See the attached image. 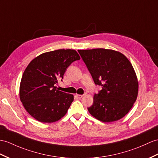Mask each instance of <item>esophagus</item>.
I'll return each instance as SVG.
<instances>
[{
	"label": "esophagus",
	"mask_w": 158,
	"mask_h": 158,
	"mask_svg": "<svg viewBox=\"0 0 158 158\" xmlns=\"http://www.w3.org/2000/svg\"><path fill=\"white\" fill-rule=\"evenodd\" d=\"M76 96L77 97V98H78L80 99L83 97V95H82V94H76Z\"/></svg>",
	"instance_id": "obj_1"
}]
</instances>
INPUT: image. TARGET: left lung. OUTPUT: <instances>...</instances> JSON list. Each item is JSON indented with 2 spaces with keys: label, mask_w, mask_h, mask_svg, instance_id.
<instances>
[{
  "label": "left lung",
  "mask_w": 158,
  "mask_h": 158,
  "mask_svg": "<svg viewBox=\"0 0 158 158\" xmlns=\"http://www.w3.org/2000/svg\"><path fill=\"white\" fill-rule=\"evenodd\" d=\"M96 85L102 90L94 95L89 113L104 123L116 121L132 108L138 94V80L129 60L113 49L78 50Z\"/></svg>",
  "instance_id": "1"
}]
</instances>
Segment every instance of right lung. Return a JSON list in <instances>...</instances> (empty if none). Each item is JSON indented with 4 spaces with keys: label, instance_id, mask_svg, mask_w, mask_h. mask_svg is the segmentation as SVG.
<instances>
[{
    "label": "right lung",
    "instance_id": "1",
    "mask_svg": "<svg viewBox=\"0 0 158 158\" xmlns=\"http://www.w3.org/2000/svg\"><path fill=\"white\" fill-rule=\"evenodd\" d=\"M80 57L74 49H57L38 56L29 64L23 74L19 97L31 116L40 122L53 123L68 112L74 96L58 90L70 65Z\"/></svg>",
    "mask_w": 158,
    "mask_h": 158
}]
</instances>
